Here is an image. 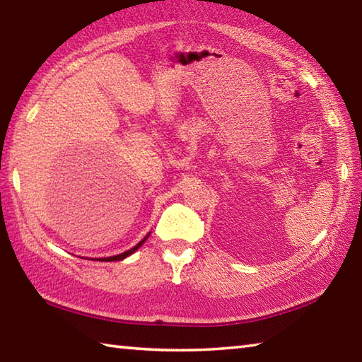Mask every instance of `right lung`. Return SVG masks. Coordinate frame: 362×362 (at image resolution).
I'll return each instance as SVG.
<instances>
[{
	"instance_id": "1",
	"label": "right lung",
	"mask_w": 362,
	"mask_h": 362,
	"mask_svg": "<svg viewBox=\"0 0 362 362\" xmlns=\"http://www.w3.org/2000/svg\"><path fill=\"white\" fill-rule=\"evenodd\" d=\"M147 239V238H146ZM146 239H144V240H141L139 242V244H137L136 247H133V248H131V250H128V252H123L122 255H115V256H109V258H101L100 261H120V259H124V258H127V256H129L131 253H134L136 252V250L137 248H139L142 244H144V242H146Z\"/></svg>"
}]
</instances>
